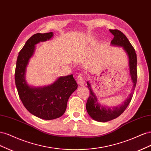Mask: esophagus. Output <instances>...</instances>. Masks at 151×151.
I'll return each mask as SVG.
<instances>
[{
    "instance_id": "obj_1",
    "label": "esophagus",
    "mask_w": 151,
    "mask_h": 151,
    "mask_svg": "<svg viewBox=\"0 0 151 151\" xmlns=\"http://www.w3.org/2000/svg\"><path fill=\"white\" fill-rule=\"evenodd\" d=\"M76 80L77 83L80 86H83L84 84V77L83 76V74H80L79 76H77Z\"/></svg>"
}]
</instances>
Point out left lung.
Here are the masks:
<instances>
[{
    "label": "left lung",
    "instance_id": "obj_1",
    "mask_svg": "<svg viewBox=\"0 0 151 151\" xmlns=\"http://www.w3.org/2000/svg\"><path fill=\"white\" fill-rule=\"evenodd\" d=\"M109 31L114 36V38L111 42V45L113 46L122 47L129 57L130 76L133 83V87L132 89V92L122 104L116 106L109 107L99 101L96 95L93 92V90L91 88V83L89 81L87 82L88 87L90 90V94L86 103V110L91 118L99 122L110 121L122 115L131 101L134 91L136 86L137 79V55L135 50L126 36L122 31L117 29H109Z\"/></svg>",
    "mask_w": 151,
    "mask_h": 151
}]
</instances>
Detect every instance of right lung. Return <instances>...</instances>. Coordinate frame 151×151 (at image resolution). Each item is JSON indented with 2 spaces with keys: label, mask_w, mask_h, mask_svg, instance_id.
Listing matches in <instances>:
<instances>
[{
  "label": "right lung",
  "mask_w": 151,
  "mask_h": 151,
  "mask_svg": "<svg viewBox=\"0 0 151 151\" xmlns=\"http://www.w3.org/2000/svg\"><path fill=\"white\" fill-rule=\"evenodd\" d=\"M52 32L36 33L26 42L19 53L15 70V83L18 94L32 115L43 120H53L62 116L67 108L68 99L77 88L73 75L62 76L48 86H29L26 80V70L36 46L40 42L50 40Z\"/></svg>",
  "instance_id": "add662e5"
}]
</instances>
